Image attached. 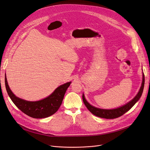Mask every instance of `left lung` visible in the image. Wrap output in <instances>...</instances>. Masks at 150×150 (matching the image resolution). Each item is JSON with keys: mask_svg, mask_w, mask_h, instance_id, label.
Listing matches in <instances>:
<instances>
[{"mask_svg": "<svg viewBox=\"0 0 150 150\" xmlns=\"http://www.w3.org/2000/svg\"><path fill=\"white\" fill-rule=\"evenodd\" d=\"M144 85V75L143 73V81H142V86H141L139 92L137 94V96H136L132 100L130 101L128 103H126V104H125V105L116 109H112V110H104V109L98 108L92 105H91V104L86 100L84 94H83V100L86 108H87L88 109V110L94 115L99 117H102V118H106V119L117 118V117L123 115L125 112L129 111L130 109L134 105L135 103L139 100L141 96H142L143 91Z\"/></svg>", "mask_w": 150, "mask_h": 150, "instance_id": "1", "label": "left lung"}]
</instances>
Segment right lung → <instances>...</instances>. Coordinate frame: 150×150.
I'll list each match as a JSON object with an SVG mask.
<instances>
[{
  "label": "right lung",
  "instance_id": "right-lung-1",
  "mask_svg": "<svg viewBox=\"0 0 150 150\" xmlns=\"http://www.w3.org/2000/svg\"><path fill=\"white\" fill-rule=\"evenodd\" d=\"M71 83L68 82L59 86L50 96L41 100L28 101L15 96L11 91L5 76V84L8 96L21 111L34 118H45L54 115L61 106L65 93Z\"/></svg>",
  "mask_w": 150,
  "mask_h": 150
}]
</instances>
